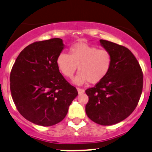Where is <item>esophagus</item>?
Instances as JSON below:
<instances>
[{
  "mask_svg": "<svg viewBox=\"0 0 152 152\" xmlns=\"http://www.w3.org/2000/svg\"><path fill=\"white\" fill-rule=\"evenodd\" d=\"M77 92H78L79 94H83V93H84V92H85V90H83V89L77 88Z\"/></svg>",
  "mask_w": 152,
  "mask_h": 152,
  "instance_id": "1",
  "label": "esophagus"
}]
</instances>
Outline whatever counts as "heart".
<instances>
[{"label":"heart","instance_id":"heart-1","mask_svg":"<svg viewBox=\"0 0 152 152\" xmlns=\"http://www.w3.org/2000/svg\"><path fill=\"white\" fill-rule=\"evenodd\" d=\"M111 55L105 49H99L84 42L74 44L69 54L61 53L56 59V65L61 73L72 78L78 66V75L73 83L81 85L87 82L95 84L103 80L111 65Z\"/></svg>","mask_w":152,"mask_h":152}]
</instances>
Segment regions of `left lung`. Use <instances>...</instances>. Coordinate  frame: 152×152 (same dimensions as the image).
<instances>
[{"label": "left lung", "instance_id": "obj_1", "mask_svg": "<svg viewBox=\"0 0 152 152\" xmlns=\"http://www.w3.org/2000/svg\"><path fill=\"white\" fill-rule=\"evenodd\" d=\"M100 45L109 51L112 61L108 75L86 93L89 101L86 114L103 126L126 119L137 105L143 86V75L137 59L129 49L105 40Z\"/></svg>", "mask_w": 152, "mask_h": 152}]
</instances>
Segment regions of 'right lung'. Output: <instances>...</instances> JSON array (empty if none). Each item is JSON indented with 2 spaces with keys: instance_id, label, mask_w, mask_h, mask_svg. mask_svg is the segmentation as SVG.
I'll list each match as a JSON object with an SVG mask.
<instances>
[{
  "instance_id": "add662e5",
  "label": "right lung",
  "mask_w": 152,
  "mask_h": 152,
  "mask_svg": "<svg viewBox=\"0 0 152 152\" xmlns=\"http://www.w3.org/2000/svg\"><path fill=\"white\" fill-rule=\"evenodd\" d=\"M65 47L60 38L34 42L19 53L12 66V98L19 113L31 123L44 126L59 123L78 94L57 67V57Z\"/></svg>"
}]
</instances>
